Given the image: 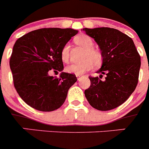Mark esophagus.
Masks as SVG:
<instances>
[{
	"label": "esophagus",
	"mask_w": 149,
	"mask_h": 149,
	"mask_svg": "<svg viewBox=\"0 0 149 149\" xmlns=\"http://www.w3.org/2000/svg\"><path fill=\"white\" fill-rule=\"evenodd\" d=\"M76 77H77V79H79L80 77H81V74H76Z\"/></svg>",
	"instance_id": "34e87169"
}]
</instances>
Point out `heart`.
Segmentation results:
<instances>
[{"label":"heart","instance_id":"1","mask_svg":"<svg viewBox=\"0 0 149 149\" xmlns=\"http://www.w3.org/2000/svg\"><path fill=\"white\" fill-rule=\"evenodd\" d=\"M74 42L77 45L84 48L81 60L82 62L69 65L65 68L68 73L74 74H82L84 72L91 70L94 65L99 66L103 61V56L98 50L93 48L94 42L92 38L85 34H81L74 36ZM60 57L64 63H68L70 58V47L65 45L60 51Z\"/></svg>","mask_w":149,"mask_h":149}]
</instances>
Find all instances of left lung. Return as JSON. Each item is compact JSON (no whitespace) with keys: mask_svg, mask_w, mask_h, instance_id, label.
I'll return each mask as SVG.
<instances>
[{"mask_svg":"<svg viewBox=\"0 0 149 149\" xmlns=\"http://www.w3.org/2000/svg\"><path fill=\"white\" fill-rule=\"evenodd\" d=\"M99 45L103 56L102 66L91 77L90 86L84 94L91 106L98 110L115 109L125 102L136 87L141 65L140 55L132 39L110 27L83 29ZM106 74L104 81L100 78Z\"/></svg>","mask_w":149,"mask_h":149,"instance_id":"obj_1","label":"left lung"}]
</instances>
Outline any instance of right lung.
I'll use <instances>...</instances> for the list:
<instances>
[{"label":"right lung","mask_w":149,"mask_h":149,"mask_svg":"<svg viewBox=\"0 0 149 149\" xmlns=\"http://www.w3.org/2000/svg\"><path fill=\"white\" fill-rule=\"evenodd\" d=\"M77 30L71 28H42L24 35L13 46L10 60L13 84L27 104L39 111L50 112L65 102L69 88L77 81L74 74L61 72L60 51Z\"/></svg>","instance_id":"right-lung-1"}]
</instances>
